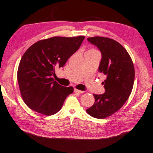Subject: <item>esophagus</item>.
<instances>
[{
  "mask_svg": "<svg viewBox=\"0 0 153 153\" xmlns=\"http://www.w3.org/2000/svg\"><path fill=\"white\" fill-rule=\"evenodd\" d=\"M74 93H79V94H82V93H84V92L83 91H79V90H78V89H76V88H74Z\"/></svg>",
  "mask_w": 153,
  "mask_h": 153,
  "instance_id": "1",
  "label": "esophagus"
}]
</instances>
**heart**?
I'll list each match as a JSON object with an SVG mask.
<instances>
[{
  "label": "heart",
  "instance_id": "b5f03b06",
  "mask_svg": "<svg viewBox=\"0 0 153 153\" xmlns=\"http://www.w3.org/2000/svg\"><path fill=\"white\" fill-rule=\"evenodd\" d=\"M96 51V50H94V49H91V50L88 51Z\"/></svg>",
  "mask_w": 153,
  "mask_h": 153
}]
</instances>
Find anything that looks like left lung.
Masks as SVG:
<instances>
[{
  "label": "left lung",
  "mask_w": 153,
  "mask_h": 153,
  "mask_svg": "<svg viewBox=\"0 0 153 153\" xmlns=\"http://www.w3.org/2000/svg\"><path fill=\"white\" fill-rule=\"evenodd\" d=\"M87 40L101 52L98 72L105 75V79L102 82L105 93L94 94V104L86 111L94 118L105 119L118 111L128 99L134 85V67L128 53L117 41L100 36Z\"/></svg>",
  "instance_id": "8db88e82"
}]
</instances>
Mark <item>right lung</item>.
I'll use <instances>...</instances> for the list:
<instances>
[{
    "instance_id": "1",
    "label": "right lung",
    "mask_w": 153,
    "mask_h": 153,
    "mask_svg": "<svg viewBox=\"0 0 153 153\" xmlns=\"http://www.w3.org/2000/svg\"><path fill=\"white\" fill-rule=\"evenodd\" d=\"M85 36L52 37L32 45L21 58L17 81L21 97L28 108L45 115L55 114L72 87H63L54 81L55 68L63 67L76 52Z\"/></svg>"
}]
</instances>
